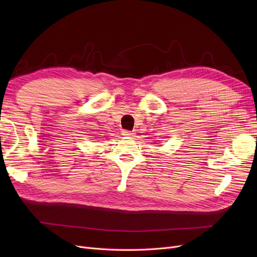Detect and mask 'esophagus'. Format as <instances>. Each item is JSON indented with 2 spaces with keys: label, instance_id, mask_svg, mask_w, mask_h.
I'll return each instance as SVG.
<instances>
[{
  "label": "esophagus",
  "instance_id": "obj_1",
  "mask_svg": "<svg viewBox=\"0 0 257 257\" xmlns=\"http://www.w3.org/2000/svg\"><path fill=\"white\" fill-rule=\"evenodd\" d=\"M122 135L123 136H133L134 133H133V132H130V131H122Z\"/></svg>",
  "mask_w": 257,
  "mask_h": 257
}]
</instances>
